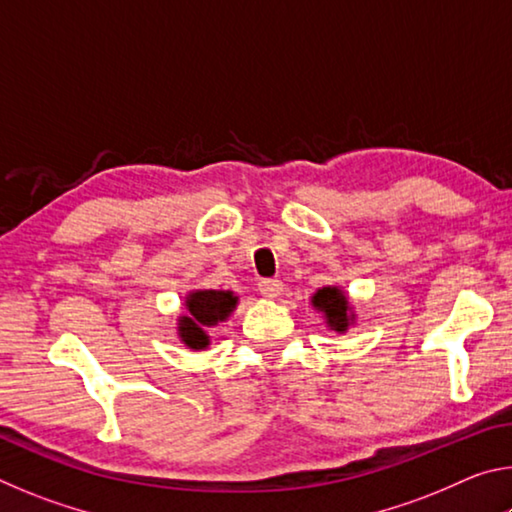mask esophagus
I'll return each mask as SVG.
<instances>
[{
	"label": "esophagus",
	"instance_id": "34e87169",
	"mask_svg": "<svg viewBox=\"0 0 512 512\" xmlns=\"http://www.w3.org/2000/svg\"><path fill=\"white\" fill-rule=\"evenodd\" d=\"M282 287L284 284L280 280H262L259 282V293H262V296L268 300H275L282 296Z\"/></svg>",
	"mask_w": 512,
	"mask_h": 512
}]
</instances>
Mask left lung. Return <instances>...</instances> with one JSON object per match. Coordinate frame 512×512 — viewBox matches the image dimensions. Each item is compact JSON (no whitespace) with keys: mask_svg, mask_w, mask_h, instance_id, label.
Masks as SVG:
<instances>
[{"mask_svg":"<svg viewBox=\"0 0 512 512\" xmlns=\"http://www.w3.org/2000/svg\"><path fill=\"white\" fill-rule=\"evenodd\" d=\"M311 305H314V309L323 311L327 327L334 329V332L343 334L345 329L352 325L354 314H352L350 300L339 287L318 289L314 296H311Z\"/></svg>","mask_w":512,"mask_h":512,"instance_id":"obj_1","label":"left lung"}]
</instances>
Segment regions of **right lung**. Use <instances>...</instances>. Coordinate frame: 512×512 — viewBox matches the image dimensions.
<instances>
[{"label": "right lung", "instance_id": "add662e5", "mask_svg": "<svg viewBox=\"0 0 512 512\" xmlns=\"http://www.w3.org/2000/svg\"><path fill=\"white\" fill-rule=\"evenodd\" d=\"M239 298L232 291H192L185 298L187 314L178 318V336L189 350H205L210 336L205 329L223 323L235 311Z\"/></svg>", "mask_w": 512, "mask_h": 512}]
</instances>
